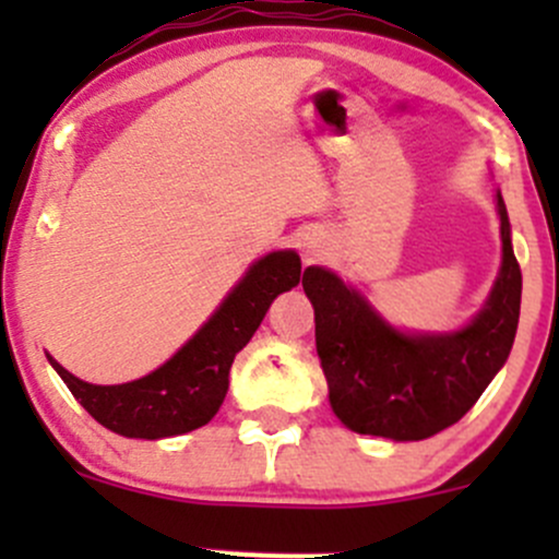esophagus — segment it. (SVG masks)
Returning <instances> with one entry per match:
<instances>
[{
    "instance_id": "34e87169",
    "label": "esophagus",
    "mask_w": 559,
    "mask_h": 559,
    "mask_svg": "<svg viewBox=\"0 0 559 559\" xmlns=\"http://www.w3.org/2000/svg\"><path fill=\"white\" fill-rule=\"evenodd\" d=\"M302 251H306L308 259L316 257V246H313V243H302Z\"/></svg>"
}]
</instances>
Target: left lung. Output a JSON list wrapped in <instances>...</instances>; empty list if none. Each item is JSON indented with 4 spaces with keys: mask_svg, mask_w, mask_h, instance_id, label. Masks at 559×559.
Here are the masks:
<instances>
[{
    "mask_svg": "<svg viewBox=\"0 0 559 559\" xmlns=\"http://www.w3.org/2000/svg\"><path fill=\"white\" fill-rule=\"evenodd\" d=\"M503 264L487 306L447 335H405L386 324L335 273L306 267L302 289L316 313V352L337 419L362 436L425 441L473 408L514 346L522 270L498 191Z\"/></svg>",
    "mask_w": 559,
    "mask_h": 559,
    "instance_id": "8db88e82",
    "label": "left lung"
}]
</instances>
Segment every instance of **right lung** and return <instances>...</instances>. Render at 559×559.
Returning a JSON list of instances; mask_svg holds the SVG:
<instances>
[{
    "label": "right lung",
    "mask_w": 559,
    "mask_h": 559,
    "mask_svg": "<svg viewBox=\"0 0 559 559\" xmlns=\"http://www.w3.org/2000/svg\"><path fill=\"white\" fill-rule=\"evenodd\" d=\"M300 275L302 264L295 251H273L253 262L186 346L154 373L129 384H88L61 368L53 357H48V362L78 403L107 430L145 441L183 436L216 416L227 397L235 354L251 341L270 302L300 284Z\"/></svg>",
    "instance_id": "1"
}]
</instances>
